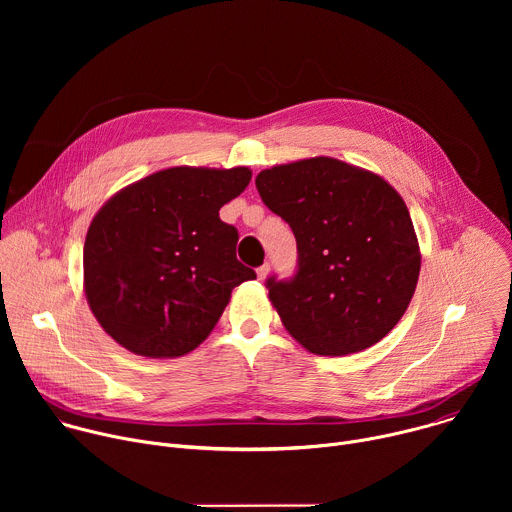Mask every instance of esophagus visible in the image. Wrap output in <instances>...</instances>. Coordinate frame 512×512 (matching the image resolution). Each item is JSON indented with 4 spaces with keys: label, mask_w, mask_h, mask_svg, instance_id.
I'll use <instances>...</instances> for the list:
<instances>
[{
    "label": "esophagus",
    "mask_w": 512,
    "mask_h": 512,
    "mask_svg": "<svg viewBox=\"0 0 512 512\" xmlns=\"http://www.w3.org/2000/svg\"><path fill=\"white\" fill-rule=\"evenodd\" d=\"M267 275H269V265H267V263H263V265L257 269V277L263 281Z\"/></svg>",
    "instance_id": "1"
}]
</instances>
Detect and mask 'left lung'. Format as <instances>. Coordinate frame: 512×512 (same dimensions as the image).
Instances as JSON below:
<instances>
[{"mask_svg": "<svg viewBox=\"0 0 512 512\" xmlns=\"http://www.w3.org/2000/svg\"><path fill=\"white\" fill-rule=\"evenodd\" d=\"M255 184L298 243L296 275L267 279L285 330L322 356L385 338L403 318L421 267L399 192L369 170L326 156L261 170Z\"/></svg>", "mask_w": 512, "mask_h": 512, "instance_id": "left-lung-1", "label": "left lung"}]
</instances>
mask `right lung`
Here are the masks:
<instances>
[{
  "mask_svg": "<svg viewBox=\"0 0 512 512\" xmlns=\"http://www.w3.org/2000/svg\"><path fill=\"white\" fill-rule=\"evenodd\" d=\"M251 182L245 166H176L145 176L95 214L85 239V296L101 328L139 356L194 350L255 271L218 216Z\"/></svg>",
  "mask_w": 512,
  "mask_h": 512,
  "instance_id": "obj_1",
  "label": "right lung"
}]
</instances>
